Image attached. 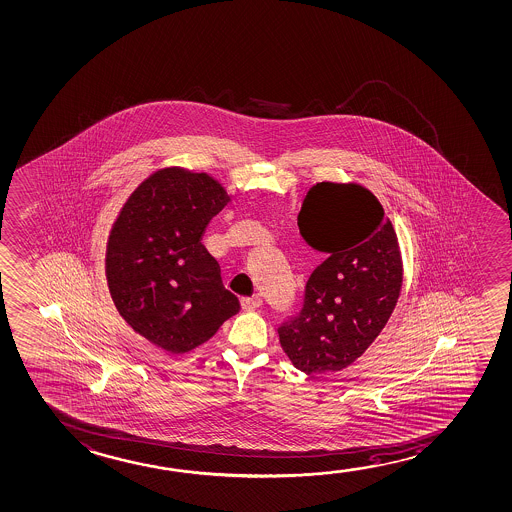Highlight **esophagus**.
Wrapping results in <instances>:
<instances>
[{
  "mask_svg": "<svg viewBox=\"0 0 512 512\" xmlns=\"http://www.w3.org/2000/svg\"><path fill=\"white\" fill-rule=\"evenodd\" d=\"M240 306H242V309H244V311H256L258 307H261V298H242V300H240Z\"/></svg>",
  "mask_w": 512,
  "mask_h": 512,
  "instance_id": "esophagus-1",
  "label": "esophagus"
}]
</instances>
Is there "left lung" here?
I'll list each match as a JSON object with an SVG mask.
<instances>
[{
	"label": "left lung",
	"mask_w": 512,
	"mask_h": 512,
	"mask_svg": "<svg viewBox=\"0 0 512 512\" xmlns=\"http://www.w3.org/2000/svg\"><path fill=\"white\" fill-rule=\"evenodd\" d=\"M298 231L325 261L306 286L297 318L279 328L291 364L306 374L343 371L380 336L403 288L396 229L364 185L309 187Z\"/></svg>",
	"instance_id": "left-lung-1"
}]
</instances>
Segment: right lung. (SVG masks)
<instances>
[{"instance_id": "right-lung-1", "label": "right lung", "mask_w": 512, "mask_h": 512, "mask_svg": "<svg viewBox=\"0 0 512 512\" xmlns=\"http://www.w3.org/2000/svg\"><path fill=\"white\" fill-rule=\"evenodd\" d=\"M229 201L214 176L169 166L145 178L120 208L107 238V288L125 323L155 348L184 355L240 311L201 244Z\"/></svg>"}]
</instances>
